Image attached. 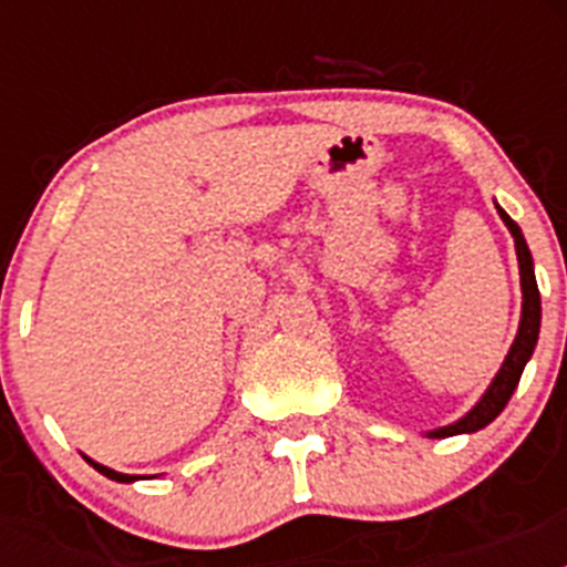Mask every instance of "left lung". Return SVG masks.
I'll list each match as a JSON object with an SVG mask.
<instances>
[{"mask_svg":"<svg viewBox=\"0 0 567 567\" xmlns=\"http://www.w3.org/2000/svg\"><path fill=\"white\" fill-rule=\"evenodd\" d=\"M499 218L505 221L508 233L514 235V247H517V260H519V284H523V318H519L517 338L511 343L508 354H505L503 365H499L497 378L491 380V385L485 389V394L480 398V403L471 409L465 417H460L457 423L443 425V429H434L429 432V437H454V434H471L480 432L491 420L497 417L508 405L511 394L517 389L519 378H523L525 363L534 354V346L539 338V320H543V307H539V289L537 278H534V260H530V249L523 238V229L517 227V221H511V215L503 207H497Z\"/></svg>","mask_w":567,"mask_h":567,"instance_id":"obj_1","label":"left lung"}]
</instances>
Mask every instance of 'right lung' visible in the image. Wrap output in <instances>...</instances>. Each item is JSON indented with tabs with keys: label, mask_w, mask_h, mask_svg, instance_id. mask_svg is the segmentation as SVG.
<instances>
[{
	"label": "right lung",
	"mask_w": 567,
	"mask_h": 567,
	"mask_svg": "<svg viewBox=\"0 0 567 567\" xmlns=\"http://www.w3.org/2000/svg\"><path fill=\"white\" fill-rule=\"evenodd\" d=\"M84 460H87V463L93 465L99 474H104L107 480H115V483H135V480H138V477H133V474H122V471H113V468H107V465H102V463H93L90 457H84Z\"/></svg>",
	"instance_id": "right-lung-1"
}]
</instances>
